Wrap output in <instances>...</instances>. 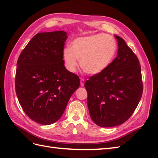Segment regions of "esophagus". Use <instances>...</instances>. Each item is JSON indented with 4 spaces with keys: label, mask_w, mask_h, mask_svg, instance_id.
Returning a JSON list of instances; mask_svg holds the SVG:
<instances>
[{
    "label": "esophagus",
    "mask_w": 158,
    "mask_h": 158,
    "mask_svg": "<svg viewBox=\"0 0 158 158\" xmlns=\"http://www.w3.org/2000/svg\"><path fill=\"white\" fill-rule=\"evenodd\" d=\"M80 81H81V86L84 85V84H85V79L81 78V80H80Z\"/></svg>",
    "instance_id": "obj_1"
}]
</instances>
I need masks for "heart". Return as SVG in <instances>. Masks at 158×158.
<instances>
[{
	"label": "heart",
	"mask_w": 158,
	"mask_h": 158,
	"mask_svg": "<svg viewBox=\"0 0 158 158\" xmlns=\"http://www.w3.org/2000/svg\"><path fill=\"white\" fill-rule=\"evenodd\" d=\"M117 51L115 40L106 34H97L74 40L71 48L64 49L63 58L66 69L74 72L78 60L83 71L98 75L108 68Z\"/></svg>",
	"instance_id": "obj_1"
}]
</instances>
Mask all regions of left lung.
I'll return each mask as SVG.
<instances>
[{
    "label": "left lung",
    "instance_id": "1",
    "mask_svg": "<svg viewBox=\"0 0 158 158\" xmlns=\"http://www.w3.org/2000/svg\"><path fill=\"white\" fill-rule=\"evenodd\" d=\"M115 37L119 47L117 57L105 70L90 77L84 85L90 117L100 127L126 122L143 94L139 60L122 38Z\"/></svg>",
    "mask_w": 158,
    "mask_h": 158
}]
</instances>
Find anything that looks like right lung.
Listing matches in <instances>:
<instances>
[{"label": "right lung", "instance_id": "right-lung-1", "mask_svg": "<svg viewBox=\"0 0 158 158\" xmlns=\"http://www.w3.org/2000/svg\"><path fill=\"white\" fill-rule=\"evenodd\" d=\"M64 31L40 32L23 49L17 62L15 92L23 111L34 122L58 121L80 79L64 66Z\"/></svg>", "mask_w": 158, "mask_h": 158}]
</instances>
